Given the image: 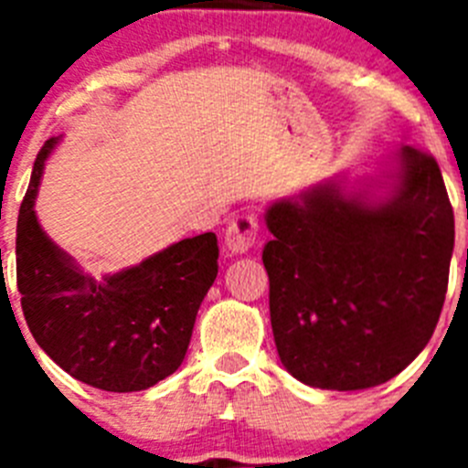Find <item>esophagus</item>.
<instances>
[{"mask_svg":"<svg viewBox=\"0 0 468 468\" xmlns=\"http://www.w3.org/2000/svg\"><path fill=\"white\" fill-rule=\"evenodd\" d=\"M258 218L253 213L237 215L225 231V243L231 253H248L258 241Z\"/></svg>","mask_w":468,"mask_h":468,"instance_id":"obj_1","label":"esophagus"}]
</instances>
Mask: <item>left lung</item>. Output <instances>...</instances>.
<instances>
[{"label": "left lung", "instance_id": "left-lung-1", "mask_svg": "<svg viewBox=\"0 0 468 468\" xmlns=\"http://www.w3.org/2000/svg\"><path fill=\"white\" fill-rule=\"evenodd\" d=\"M391 194L318 185L270 206L262 250L276 351L300 382L358 391L388 382L436 330L454 215L436 159L399 152Z\"/></svg>", "mask_w": 468, "mask_h": 468}]
</instances>
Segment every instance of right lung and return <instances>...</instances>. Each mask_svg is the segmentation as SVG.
Instances as JSON below:
<instances>
[{
    "instance_id": "add662e5",
    "label": "right lung",
    "mask_w": 468,
    "mask_h": 468,
    "mask_svg": "<svg viewBox=\"0 0 468 468\" xmlns=\"http://www.w3.org/2000/svg\"><path fill=\"white\" fill-rule=\"evenodd\" d=\"M56 138L37 154L16 234L20 307L37 345L74 379L102 391H143L187 354L197 312L218 276L213 231L183 239L138 267L95 281L35 215L37 187Z\"/></svg>"
}]
</instances>
